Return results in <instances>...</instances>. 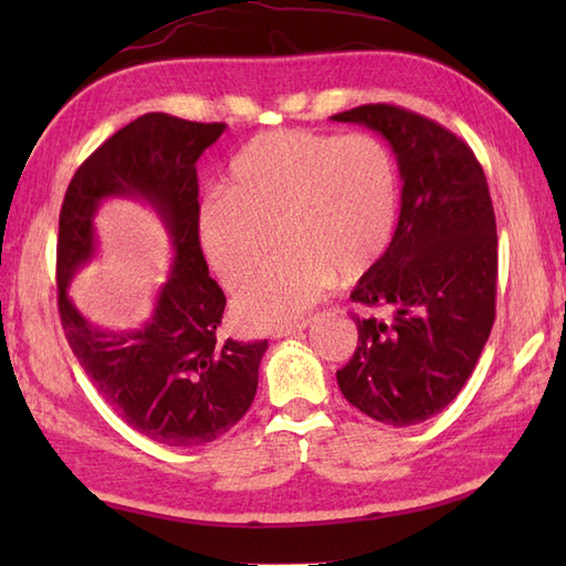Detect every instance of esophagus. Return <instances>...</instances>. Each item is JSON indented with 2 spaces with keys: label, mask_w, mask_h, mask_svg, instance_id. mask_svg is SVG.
<instances>
[{
  "label": "esophagus",
  "mask_w": 566,
  "mask_h": 566,
  "mask_svg": "<svg viewBox=\"0 0 566 566\" xmlns=\"http://www.w3.org/2000/svg\"><path fill=\"white\" fill-rule=\"evenodd\" d=\"M308 323H311V321H298V323H294V326H286V328H282V331H276L274 338H286V335L302 333V331L308 328Z\"/></svg>",
  "instance_id": "esophagus-1"
}]
</instances>
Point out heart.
<instances>
[{"instance_id": "1", "label": "heart", "mask_w": 566, "mask_h": 566, "mask_svg": "<svg viewBox=\"0 0 566 566\" xmlns=\"http://www.w3.org/2000/svg\"><path fill=\"white\" fill-rule=\"evenodd\" d=\"M399 170L375 136L272 130L240 148L226 191L197 209V238L213 272L240 286L233 316L245 331H282L318 304L340 274L353 282L387 255L399 221Z\"/></svg>"}]
</instances>
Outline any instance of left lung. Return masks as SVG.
<instances>
[{"instance_id":"1","label":"left lung","mask_w":566,"mask_h":566,"mask_svg":"<svg viewBox=\"0 0 566 566\" xmlns=\"http://www.w3.org/2000/svg\"><path fill=\"white\" fill-rule=\"evenodd\" d=\"M389 140L403 179L391 248L357 282V350L338 369L343 396L387 426H416L452 403L496 318L499 238L476 155L452 130L391 104L331 116Z\"/></svg>"}]
</instances>
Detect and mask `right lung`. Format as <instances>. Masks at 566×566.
Here are the masks:
<instances>
[{
    "instance_id": "obj_1",
    "label": "right lung",
    "mask_w": 566,
    "mask_h": 566,
    "mask_svg": "<svg viewBox=\"0 0 566 566\" xmlns=\"http://www.w3.org/2000/svg\"><path fill=\"white\" fill-rule=\"evenodd\" d=\"M226 124L143 114L104 140L70 179L57 226V311L65 338L94 387L126 423L170 448L213 442L245 416L268 340L216 343L226 296L197 238V160ZM109 196L143 198L161 216L174 268L138 332H104L66 296L96 251L93 216Z\"/></svg>"
}]
</instances>
